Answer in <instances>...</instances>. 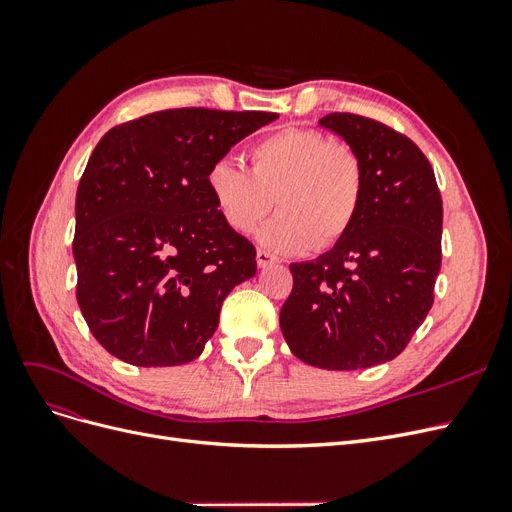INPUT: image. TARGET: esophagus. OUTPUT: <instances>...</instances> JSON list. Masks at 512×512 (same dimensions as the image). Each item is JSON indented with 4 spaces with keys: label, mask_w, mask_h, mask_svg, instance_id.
Segmentation results:
<instances>
[{
    "label": "esophagus",
    "mask_w": 512,
    "mask_h": 512,
    "mask_svg": "<svg viewBox=\"0 0 512 512\" xmlns=\"http://www.w3.org/2000/svg\"><path fill=\"white\" fill-rule=\"evenodd\" d=\"M256 262H258L260 269H265V267L273 265V262H277V258L271 252H267V250H258L256 252Z\"/></svg>",
    "instance_id": "obj_1"
}]
</instances>
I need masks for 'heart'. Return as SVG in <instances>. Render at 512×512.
<instances>
[{"label":"heart","mask_w":512,"mask_h":512,"mask_svg":"<svg viewBox=\"0 0 512 512\" xmlns=\"http://www.w3.org/2000/svg\"><path fill=\"white\" fill-rule=\"evenodd\" d=\"M207 188L224 224L247 235L275 207L280 215L260 230L275 254L331 250L352 230L365 194L359 151L316 128L277 130L250 149V170L213 162Z\"/></svg>","instance_id":"obj_1"}]
</instances>
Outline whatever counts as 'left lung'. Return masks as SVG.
<instances>
[{
    "label": "left lung",
    "instance_id": "left-lung-1",
    "mask_svg": "<svg viewBox=\"0 0 512 512\" xmlns=\"http://www.w3.org/2000/svg\"><path fill=\"white\" fill-rule=\"evenodd\" d=\"M320 126L359 151L363 205L333 250L292 262L280 327L307 365L365 369L404 352L429 314L442 262V196L408 136L352 113H331Z\"/></svg>",
    "mask_w": 512,
    "mask_h": 512
}]
</instances>
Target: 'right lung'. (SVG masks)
Wrapping results in <instances>:
<instances>
[{
	"label": "right lung",
	"mask_w": 512,
	"mask_h": 512,
	"mask_svg": "<svg viewBox=\"0 0 512 512\" xmlns=\"http://www.w3.org/2000/svg\"><path fill=\"white\" fill-rule=\"evenodd\" d=\"M277 113L168 108L96 145L76 190V301L104 350L138 367L194 361L256 247L215 209L207 170Z\"/></svg>",
	"instance_id": "add662e5"
}]
</instances>
